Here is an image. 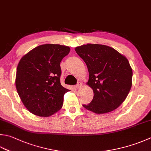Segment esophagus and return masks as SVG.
<instances>
[{"instance_id":"1","label":"esophagus","mask_w":151,"mask_h":151,"mask_svg":"<svg viewBox=\"0 0 151 151\" xmlns=\"http://www.w3.org/2000/svg\"><path fill=\"white\" fill-rule=\"evenodd\" d=\"M82 86V83L81 82H78V83H77V84H76V86H75V88H76V89H78V88H81V86Z\"/></svg>"}]
</instances>
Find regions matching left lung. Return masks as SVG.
<instances>
[{"instance_id":"left-lung-1","label":"left lung","mask_w":151,"mask_h":151,"mask_svg":"<svg viewBox=\"0 0 151 151\" xmlns=\"http://www.w3.org/2000/svg\"><path fill=\"white\" fill-rule=\"evenodd\" d=\"M75 51L89 72L88 85L93 98L84 108L95 113L113 111L122 104L132 87V69L128 60L116 50L101 44H88Z\"/></svg>"}]
</instances>
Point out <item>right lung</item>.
Masks as SVG:
<instances>
[{
	"label": "right lung",
	"instance_id": "right-lung-1",
	"mask_svg": "<svg viewBox=\"0 0 151 151\" xmlns=\"http://www.w3.org/2000/svg\"><path fill=\"white\" fill-rule=\"evenodd\" d=\"M70 48L60 44H43L21 59L17 67L16 89L25 107L33 114L49 116L63 106L69 90L61 84L60 63Z\"/></svg>",
	"mask_w": 151,
	"mask_h": 151
}]
</instances>
